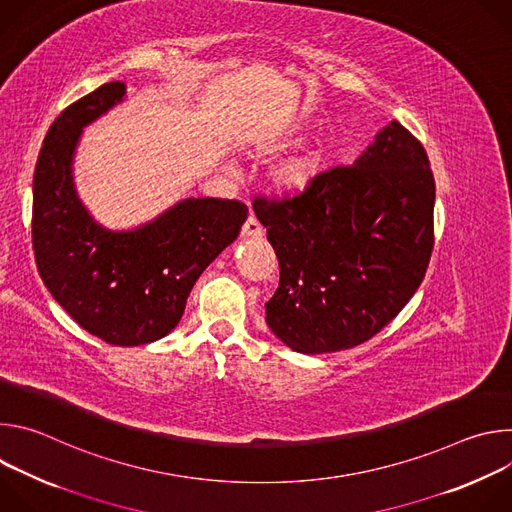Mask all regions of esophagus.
Masks as SVG:
<instances>
[{
  "label": "esophagus",
  "mask_w": 512,
  "mask_h": 512,
  "mask_svg": "<svg viewBox=\"0 0 512 512\" xmlns=\"http://www.w3.org/2000/svg\"><path fill=\"white\" fill-rule=\"evenodd\" d=\"M263 235V227L259 225V221L257 218L251 214L247 221H245V225H243V229H241V237L243 239H259Z\"/></svg>",
  "instance_id": "obj_1"
}]
</instances>
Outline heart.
Here are the masks:
<instances>
[{"mask_svg": "<svg viewBox=\"0 0 512 512\" xmlns=\"http://www.w3.org/2000/svg\"><path fill=\"white\" fill-rule=\"evenodd\" d=\"M322 168H324V154L320 150H312L302 156H294V158L285 160L277 168L275 180L283 190L300 192L314 184V180L320 176Z\"/></svg>", "mask_w": 512, "mask_h": 512, "instance_id": "b5f03b06", "label": "heart"}]
</instances>
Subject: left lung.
I'll return each mask as SVG.
<instances>
[{
  "label": "left lung",
  "mask_w": 512,
  "mask_h": 512,
  "mask_svg": "<svg viewBox=\"0 0 512 512\" xmlns=\"http://www.w3.org/2000/svg\"><path fill=\"white\" fill-rule=\"evenodd\" d=\"M435 180L421 141L399 121L354 164L253 210L279 261L265 322L304 354L358 346L413 298L433 251Z\"/></svg>",
  "instance_id": "8db88e82"
}]
</instances>
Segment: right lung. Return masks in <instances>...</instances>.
Masks as SVG:
<instances>
[{
	"mask_svg": "<svg viewBox=\"0 0 512 512\" xmlns=\"http://www.w3.org/2000/svg\"><path fill=\"white\" fill-rule=\"evenodd\" d=\"M125 95L105 83L50 125L34 172L32 247L52 298L89 334L139 346L170 334L200 273L237 237L247 206L186 198L156 221L113 233L97 225L72 184V156L85 125Z\"/></svg>",
	"mask_w": 512,
	"mask_h": 512,
	"instance_id": "obj_1",
	"label": "right lung"
}]
</instances>
